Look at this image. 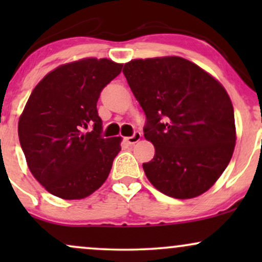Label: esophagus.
<instances>
[{
  "label": "esophagus",
  "instance_id": "obj_1",
  "mask_svg": "<svg viewBox=\"0 0 262 262\" xmlns=\"http://www.w3.org/2000/svg\"><path fill=\"white\" fill-rule=\"evenodd\" d=\"M140 139H141V134L139 133V132H134V134L132 135V137H128L125 140L128 141V144H135V143H138Z\"/></svg>",
  "mask_w": 262,
  "mask_h": 262
}]
</instances>
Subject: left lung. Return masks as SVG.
<instances>
[{"mask_svg": "<svg viewBox=\"0 0 262 262\" xmlns=\"http://www.w3.org/2000/svg\"><path fill=\"white\" fill-rule=\"evenodd\" d=\"M123 74L146 116L144 137L155 146L143 164L151 185L187 200L214 185L235 146L234 110L221 82L180 58L137 59Z\"/></svg>", "mask_w": 262, "mask_h": 262, "instance_id": "obj_1", "label": "left lung"}]
</instances>
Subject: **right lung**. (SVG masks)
<instances>
[{
  "instance_id": "obj_1",
  "label": "right lung",
  "mask_w": 262,
  "mask_h": 262,
  "mask_svg": "<svg viewBox=\"0 0 262 262\" xmlns=\"http://www.w3.org/2000/svg\"><path fill=\"white\" fill-rule=\"evenodd\" d=\"M122 66L96 58L69 62L50 71L29 96L18 137L33 176L54 196L85 198L110 175L122 138L102 137L97 101Z\"/></svg>"
}]
</instances>
